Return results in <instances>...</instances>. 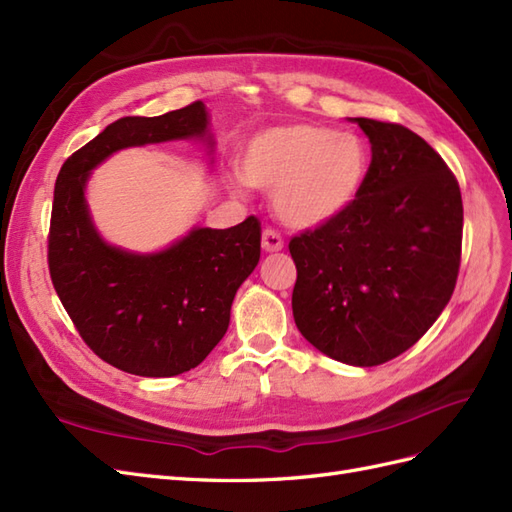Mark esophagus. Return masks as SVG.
Here are the masks:
<instances>
[{"label":"esophagus","mask_w":512,"mask_h":512,"mask_svg":"<svg viewBox=\"0 0 512 512\" xmlns=\"http://www.w3.org/2000/svg\"><path fill=\"white\" fill-rule=\"evenodd\" d=\"M282 247H284V239L280 237L278 230L267 228L265 232H262V250H265V252H280Z\"/></svg>","instance_id":"34e87169"}]
</instances>
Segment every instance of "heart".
Listing matches in <instances>:
<instances>
[{
    "label": "heart",
    "instance_id": "obj_1",
    "mask_svg": "<svg viewBox=\"0 0 512 512\" xmlns=\"http://www.w3.org/2000/svg\"><path fill=\"white\" fill-rule=\"evenodd\" d=\"M368 170V146L357 133L301 122L258 131L241 155L245 181L271 191L275 215L301 230L347 213L364 189Z\"/></svg>",
    "mask_w": 512,
    "mask_h": 512
}]
</instances>
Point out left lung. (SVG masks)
I'll return each mask as SVG.
<instances>
[{
  "mask_svg": "<svg viewBox=\"0 0 512 512\" xmlns=\"http://www.w3.org/2000/svg\"><path fill=\"white\" fill-rule=\"evenodd\" d=\"M370 140L362 193L334 222L290 239L301 336L349 366H379L413 347L457 284L463 202L457 178L420 135L351 118Z\"/></svg>",
  "mask_w": 512,
  "mask_h": 512,
  "instance_id": "1",
  "label": "left lung"
}]
</instances>
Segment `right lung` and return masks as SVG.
Here are the masks:
<instances>
[{
	"instance_id": "obj_1",
	"label": "right lung",
	"mask_w": 512,
	"mask_h": 512,
	"mask_svg": "<svg viewBox=\"0 0 512 512\" xmlns=\"http://www.w3.org/2000/svg\"><path fill=\"white\" fill-rule=\"evenodd\" d=\"M200 140L213 153L202 101L155 118L127 116L68 157L55 181L49 273L79 336L103 362L137 377H176L224 338L232 299L260 260L252 215L226 228H191L153 254L109 245L86 202L92 170L122 148Z\"/></svg>"
}]
</instances>
